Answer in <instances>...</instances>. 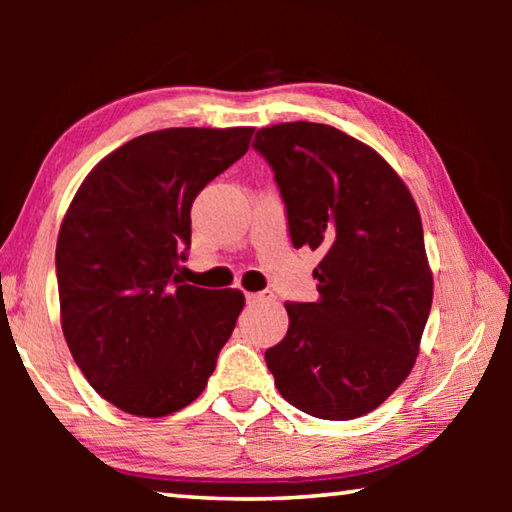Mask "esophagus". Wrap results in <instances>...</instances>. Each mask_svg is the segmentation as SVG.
Segmentation results:
<instances>
[{
	"label": "esophagus",
	"mask_w": 512,
	"mask_h": 512,
	"mask_svg": "<svg viewBox=\"0 0 512 512\" xmlns=\"http://www.w3.org/2000/svg\"><path fill=\"white\" fill-rule=\"evenodd\" d=\"M273 291H257V293H246V300L253 302V305H259V302H273Z\"/></svg>",
	"instance_id": "esophagus-1"
}]
</instances>
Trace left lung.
I'll return each mask as SVG.
<instances>
[{
  "label": "left lung",
  "instance_id": "left-lung-1",
  "mask_svg": "<svg viewBox=\"0 0 512 512\" xmlns=\"http://www.w3.org/2000/svg\"><path fill=\"white\" fill-rule=\"evenodd\" d=\"M293 248L323 259L316 302H287L289 329L264 359L280 395L320 420H352L386 400L418 357L433 280L420 212L370 146L334 126L257 131Z\"/></svg>",
  "mask_w": 512,
  "mask_h": 512
}]
</instances>
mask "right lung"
Masks as SVG:
<instances>
[{"mask_svg":"<svg viewBox=\"0 0 512 512\" xmlns=\"http://www.w3.org/2000/svg\"><path fill=\"white\" fill-rule=\"evenodd\" d=\"M253 128H167L106 155L60 225L56 277L69 352L117 409L162 418L207 386L244 309L237 289L183 284L192 203L248 151Z\"/></svg>","mask_w":512,"mask_h":512,"instance_id":"obj_1","label":"right lung"}]
</instances>
